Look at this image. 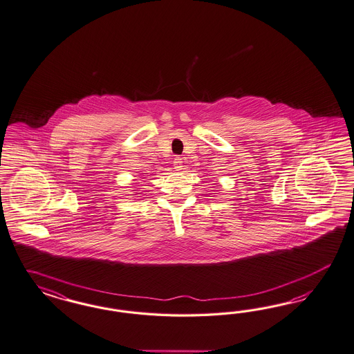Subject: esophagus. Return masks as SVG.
I'll list each match as a JSON object with an SVG mask.
<instances>
[{
  "mask_svg": "<svg viewBox=\"0 0 354 354\" xmlns=\"http://www.w3.org/2000/svg\"><path fill=\"white\" fill-rule=\"evenodd\" d=\"M174 167L178 170V171H180L183 169V160L180 157H176L175 160H174Z\"/></svg>",
  "mask_w": 354,
  "mask_h": 354,
  "instance_id": "esophagus-1",
  "label": "esophagus"
}]
</instances>
